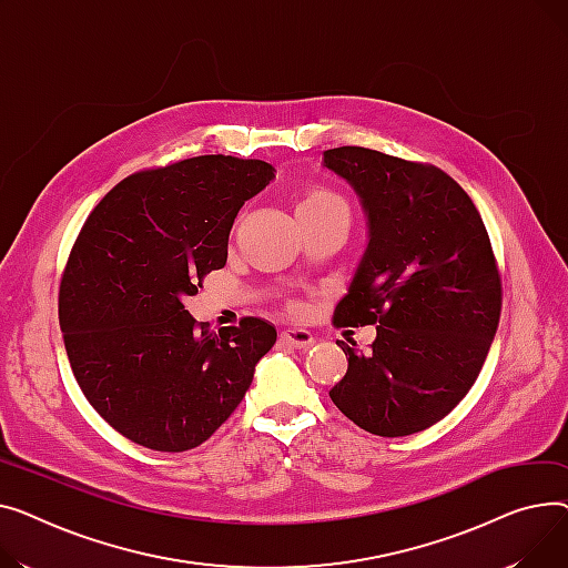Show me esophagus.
I'll list each match as a JSON object with an SVG mask.
<instances>
[{
  "label": "esophagus",
  "mask_w": 568,
  "mask_h": 568,
  "mask_svg": "<svg viewBox=\"0 0 568 568\" xmlns=\"http://www.w3.org/2000/svg\"><path fill=\"white\" fill-rule=\"evenodd\" d=\"M280 342L291 348H310L314 344V335L310 329H303V327H288L282 332Z\"/></svg>",
  "instance_id": "34e87169"
}]
</instances>
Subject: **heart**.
I'll return each instance as SVG.
<instances>
[{
    "mask_svg": "<svg viewBox=\"0 0 568 568\" xmlns=\"http://www.w3.org/2000/svg\"><path fill=\"white\" fill-rule=\"evenodd\" d=\"M332 202H342V199L327 190H312L297 206H321V204H332Z\"/></svg>",
    "mask_w": 568,
    "mask_h": 568,
    "instance_id": "1",
    "label": "heart"
}]
</instances>
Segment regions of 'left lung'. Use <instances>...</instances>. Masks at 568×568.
<instances>
[{
  "instance_id": "left-lung-1",
  "label": "left lung",
  "mask_w": 568,
  "mask_h": 568,
  "mask_svg": "<svg viewBox=\"0 0 568 568\" xmlns=\"http://www.w3.org/2000/svg\"><path fill=\"white\" fill-rule=\"evenodd\" d=\"M366 215V250L337 325H376L369 351L344 344L335 406L383 438L449 415L475 385L503 310V284L473 199L436 166L362 146L323 153Z\"/></svg>"
}]
</instances>
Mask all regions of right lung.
<instances>
[{"mask_svg":"<svg viewBox=\"0 0 568 568\" xmlns=\"http://www.w3.org/2000/svg\"><path fill=\"white\" fill-rule=\"evenodd\" d=\"M273 179L263 160L199 155L128 176L87 217L59 286L61 335L87 402L128 440L202 445L277 342L254 316L215 335L183 305L224 268L233 220Z\"/></svg>","mask_w":568,"mask_h":568,"instance_id":"add662e5","label":"right lung"}]
</instances>
